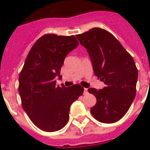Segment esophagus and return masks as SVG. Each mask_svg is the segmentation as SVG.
I'll return each instance as SVG.
<instances>
[{
	"instance_id": "1",
	"label": "esophagus",
	"mask_w": 150,
	"mask_h": 150,
	"mask_svg": "<svg viewBox=\"0 0 150 150\" xmlns=\"http://www.w3.org/2000/svg\"><path fill=\"white\" fill-rule=\"evenodd\" d=\"M88 93V89L86 88H84V94H86Z\"/></svg>"
}]
</instances>
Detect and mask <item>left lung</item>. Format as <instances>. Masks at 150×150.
I'll return each mask as SVG.
<instances>
[{"mask_svg": "<svg viewBox=\"0 0 150 150\" xmlns=\"http://www.w3.org/2000/svg\"><path fill=\"white\" fill-rule=\"evenodd\" d=\"M76 37L89 53L95 75L106 85L99 90L88 89L96 98L91 114L100 122L114 123L125 115L135 97L138 69L134 59L103 29L93 28Z\"/></svg>", "mask_w": 150, "mask_h": 150, "instance_id": "left-lung-1", "label": "left lung"}]
</instances>
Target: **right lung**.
<instances>
[{
	"label": "right lung",
	"mask_w": 150,
	"mask_h": 150,
	"mask_svg": "<svg viewBox=\"0 0 150 150\" xmlns=\"http://www.w3.org/2000/svg\"><path fill=\"white\" fill-rule=\"evenodd\" d=\"M79 45L74 36L46 34L32 47L18 78L22 108L33 123L45 132L63 128L69 120L71 103L82 96L84 88L75 84L56 86L61 79L65 57Z\"/></svg>",
	"instance_id": "add662e5"
}]
</instances>
